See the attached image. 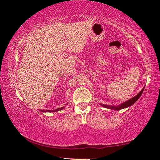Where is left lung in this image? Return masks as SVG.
I'll return each instance as SVG.
<instances>
[{"mask_svg": "<svg viewBox=\"0 0 160 160\" xmlns=\"http://www.w3.org/2000/svg\"><path fill=\"white\" fill-rule=\"evenodd\" d=\"M145 89V87L142 89V90L140 92L137 94L136 96H135L134 97H132L131 99L128 100V101H126L125 102L122 103V104H120V105H118V106H109V105H106V104H101V105L102 107H104L105 108H108V109H113V110H121L123 109V108H126V107H131V105H132L134 104V103L137 101L138 99L140 98V97L141 96L142 93L143 92V90H144Z\"/></svg>", "mask_w": 160, "mask_h": 160, "instance_id": "obj_1", "label": "left lung"}]
</instances>
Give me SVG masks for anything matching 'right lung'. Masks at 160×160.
I'll return each instance as SVG.
<instances>
[{
  "label": "right lung",
  "mask_w": 160,
  "mask_h": 160,
  "mask_svg": "<svg viewBox=\"0 0 160 160\" xmlns=\"http://www.w3.org/2000/svg\"><path fill=\"white\" fill-rule=\"evenodd\" d=\"M64 107H61V108H58L57 109H54V110H47V111H44V110H42L41 112H58V111H60L61 109H63Z\"/></svg>",
  "instance_id": "right-lung-1"
}]
</instances>
